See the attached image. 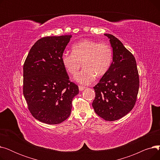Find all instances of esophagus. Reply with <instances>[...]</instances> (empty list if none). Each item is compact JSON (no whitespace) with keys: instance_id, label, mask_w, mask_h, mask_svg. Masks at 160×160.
Here are the masks:
<instances>
[{"instance_id":"obj_1","label":"esophagus","mask_w":160,"mask_h":160,"mask_svg":"<svg viewBox=\"0 0 160 160\" xmlns=\"http://www.w3.org/2000/svg\"><path fill=\"white\" fill-rule=\"evenodd\" d=\"M78 88H79V90H80V91H83V89H86V87L79 86H78Z\"/></svg>"}]
</instances>
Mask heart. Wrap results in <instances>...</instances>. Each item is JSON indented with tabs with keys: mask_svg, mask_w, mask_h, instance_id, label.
Wrapping results in <instances>:
<instances>
[{
	"mask_svg": "<svg viewBox=\"0 0 160 160\" xmlns=\"http://www.w3.org/2000/svg\"><path fill=\"white\" fill-rule=\"evenodd\" d=\"M112 60L113 50L110 45L91 39L78 41L72 47V53L63 52L61 57L65 71L72 76L78 72L82 63L83 69L74 80L84 85L90 84L96 77H104L110 69Z\"/></svg>",
	"mask_w": 160,
	"mask_h": 160,
	"instance_id": "b5f03b06",
	"label": "heart"
}]
</instances>
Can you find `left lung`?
Returning <instances> with one entry per match:
<instances>
[{"label":"left lung","instance_id":"obj_1","mask_svg":"<svg viewBox=\"0 0 160 160\" xmlns=\"http://www.w3.org/2000/svg\"><path fill=\"white\" fill-rule=\"evenodd\" d=\"M104 35L110 39L113 48V62L93 88L95 98L92 106L99 117L113 121L128 113L135 106L139 78L133 55L114 36Z\"/></svg>","mask_w":160,"mask_h":160}]
</instances>
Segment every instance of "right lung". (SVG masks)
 <instances>
[{
  "instance_id": "add662e5",
  "label": "right lung",
  "mask_w": 160,
  "mask_h": 160,
  "mask_svg": "<svg viewBox=\"0 0 160 160\" xmlns=\"http://www.w3.org/2000/svg\"><path fill=\"white\" fill-rule=\"evenodd\" d=\"M71 35L48 36L32 46L23 65V95L35 119L60 124L69 117L78 87L69 80L61 57Z\"/></svg>"
}]
</instances>
